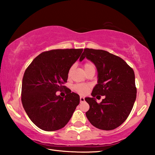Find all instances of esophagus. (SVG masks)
I'll list each match as a JSON object with an SVG mask.
<instances>
[{
	"label": "esophagus",
	"instance_id": "esophagus-1",
	"mask_svg": "<svg viewBox=\"0 0 155 155\" xmlns=\"http://www.w3.org/2000/svg\"><path fill=\"white\" fill-rule=\"evenodd\" d=\"M80 102L81 103H83V102H85V98H84V97L83 96L80 97Z\"/></svg>",
	"mask_w": 155,
	"mask_h": 155
}]
</instances>
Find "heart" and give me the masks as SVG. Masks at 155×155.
Returning <instances> with one entry per match:
<instances>
[{"instance_id": "obj_1", "label": "heart", "mask_w": 155, "mask_h": 155, "mask_svg": "<svg viewBox=\"0 0 155 155\" xmlns=\"http://www.w3.org/2000/svg\"><path fill=\"white\" fill-rule=\"evenodd\" d=\"M73 68H74V66L70 68L69 72H68V74L69 75L71 74V72L73 70ZM84 68H85V70H86L89 69V68H94V66L92 64H91V63H86L85 65H84ZM73 88H74V90L77 91V92L84 95V94H86L88 92V91L90 88V85H87V84H77V85H74Z\"/></svg>"}]
</instances>
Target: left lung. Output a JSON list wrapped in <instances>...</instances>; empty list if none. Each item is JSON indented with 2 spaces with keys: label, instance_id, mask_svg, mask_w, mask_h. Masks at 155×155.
<instances>
[{
  "label": "left lung",
  "instance_id": "8db88e82",
  "mask_svg": "<svg viewBox=\"0 0 155 155\" xmlns=\"http://www.w3.org/2000/svg\"><path fill=\"white\" fill-rule=\"evenodd\" d=\"M85 57L98 72L92 97L85 98L90 105L86 116L99 129H115L127 120L134 105L137 94L134 71L122 58L103 50L84 49L79 61ZM97 95L106 97L101 104L94 98Z\"/></svg>",
  "mask_w": 155,
  "mask_h": 155
}]
</instances>
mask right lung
<instances>
[{
	"mask_svg": "<svg viewBox=\"0 0 155 155\" xmlns=\"http://www.w3.org/2000/svg\"><path fill=\"white\" fill-rule=\"evenodd\" d=\"M83 49H57L44 52L25 70L22 103L30 120L40 129L53 131L64 127L80 103L79 95L67 88L65 97L57 91L66 88L70 68Z\"/></svg>",
	"mask_w": 155,
	"mask_h": 155,
	"instance_id": "obj_1",
	"label": "right lung"
}]
</instances>
